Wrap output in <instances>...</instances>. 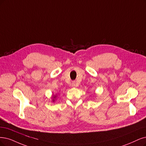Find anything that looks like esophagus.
Masks as SVG:
<instances>
[{
	"label": "esophagus",
	"mask_w": 146,
	"mask_h": 146,
	"mask_svg": "<svg viewBox=\"0 0 146 146\" xmlns=\"http://www.w3.org/2000/svg\"><path fill=\"white\" fill-rule=\"evenodd\" d=\"M72 87H76V82H75V81H73L72 83Z\"/></svg>",
	"instance_id": "1"
}]
</instances>
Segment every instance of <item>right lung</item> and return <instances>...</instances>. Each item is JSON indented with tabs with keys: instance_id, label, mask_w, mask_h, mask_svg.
Returning a JSON list of instances; mask_svg holds the SVG:
<instances>
[{
	"instance_id": "right-lung-1",
	"label": "right lung",
	"mask_w": 146,
	"mask_h": 146,
	"mask_svg": "<svg viewBox=\"0 0 146 146\" xmlns=\"http://www.w3.org/2000/svg\"><path fill=\"white\" fill-rule=\"evenodd\" d=\"M53 98H55V96H53ZM53 102H54V100H53Z\"/></svg>"
}]
</instances>
